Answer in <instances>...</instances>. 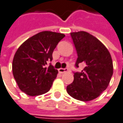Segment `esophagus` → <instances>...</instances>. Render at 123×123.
I'll return each mask as SVG.
<instances>
[{"label": "esophagus", "instance_id": "1", "mask_svg": "<svg viewBox=\"0 0 123 123\" xmlns=\"http://www.w3.org/2000/svg\"><path fill=\"white\" fill-rule=\"evenodd\" d=\"M58 72H60V73H61V74H62V73L68 72V69L67 68H60L58 69Z\"/></svg>", "mask_w": 123, "mask_h": 123}]
</instances>
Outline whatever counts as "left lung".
<instances>
[{
	"mask_svg": "<svg viewBox=\"0 0 123 123\" xmlns=\"http://www.w3.org/2000/svg\"><path fill=\"white\" fill-rule=\"evenodd\" d=\"M70 34L78 55L75 67L82 63L84 69L73 72L74 79L67 92L74 98L89 101L108 87L113 75L112 59L105 46L92 35L83 31Z\"/></svg>",
	"mask_w": 123,
	"mask_h": 123,
	"instance_id": "left-lung-1",
	"label": "left lung"
}]
</instances>
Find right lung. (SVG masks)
Masks as SVG:
<instances>
[{"label":"right lung","mask_w":123,"mask_h":123,"mask_svg":"<svg viewBox=\"0 0 123 123\" xmlns=\"http://www.w3.org/2000/svg\"><path fill=\"white\" fill-rule=\"evenodd\" d=\"M65 36L45 31L33 36L19 47L12 62L13 77L20 89L29 96L47 92L57 76L51 63L56 45Z\"/></svg>","instance_id":"right-lung-1"}]
</instances>
